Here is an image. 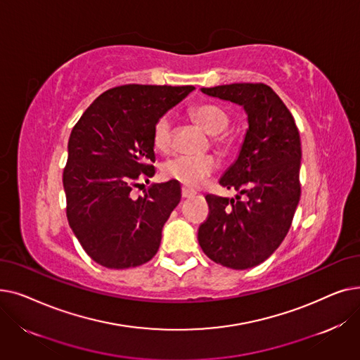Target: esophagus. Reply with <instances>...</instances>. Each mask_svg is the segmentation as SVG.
Instances as JSON below:
<instances>
[{
	"label": "esophagus",
	"mask_w": 360,
	"mask_h": 360,
	"mask_svg": "<svg viewBox=\"0 0 360 360\" xmlns=\"http://www.w3.org/2000/svg\"><path fill=\"white\" fill-rule=\"evenodd\" d=\"M195 195V191L190 190V188H182V198H191Z\"/></svg>",
	"instance_id": "esophagus-1"
}]
</instances>
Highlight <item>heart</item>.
<instances>
[{
	"instance_id": "1",
	"label": "heart",
	"mask_w": 360,
	"mask_h": 360,
	"mask_svg": "<svg viewBox=\"0 0 360 360\" xmlns=\"http://www.w3.org/2000/svg\"><path fill=\"white\" fill-rule=\"evenodd\" d=\"M191 117L213 136V143L217 147H229L232 140L224 129L229 127L231 118L223 108L214 103H198L191 108ZM172 122L167 115L156 120L151 131V141L156 150L166 153L172 146ZM219 163L213 156H175L169 159L162 166V175L166 179L176 181L188 188L198 186L205 178H209L217 169Z\"/></svg>"
}]
</instances>
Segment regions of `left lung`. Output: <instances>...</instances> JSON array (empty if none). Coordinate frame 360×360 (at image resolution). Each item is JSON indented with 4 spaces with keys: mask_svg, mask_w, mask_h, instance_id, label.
<instances>
[{
    "mask_svg": "<svg viewBox=\"0 0 360 360\" xmlns=\"http://www.w3.org/2000/svg\"><path fill=\"white\" fill-rule=\"evenodd\" d=\"M239 103L250 128L238 160L220 185L239 193L236 200L205 195L209 216L198 228L204 254L223 267L252 269L286 238L300 198V137L295 118L264 83H233L201 89ZM244 200H241V195Z\"/></svg>",
    "mask_w": 360,
    "mask_h": 360,
    "instance_id": "obj_1",
    "label": "left lung"
}]
</instances>
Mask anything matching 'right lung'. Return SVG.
<instances>
[{"label": "right lung", "instance_id": "obj_1", "mask_svg": "<svg viewBox=\"0 0 360 360\" xmlns=\"http://www.w3.org/2000/svg\"><path fill=\"white\" fill-rule=\"evenodd\" d=\"M193 86L124 84L103 91L74 125L63 172L67 219L86 254L106 269L139 267L159 250L181 201L175 181L132 190L155 175L151 131Z\"/></svg>", "mask_w": 360, "mask_h": 360}]
</instances>
